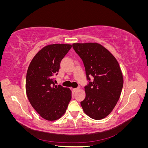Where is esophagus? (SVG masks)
Here are the masks:
<instances>
[{
    "mask_svg": "<svg viewBox=\"0 0 148 148\" xmlns=\"http://www.w3.org/2000/svg\"><path fill=\"white\" fill-rule=\"evenodd\" d=\"M79 89V87H78V88H73V91L74 92H75V91H78Z\"/></svg>",
    "mask_w": 148,
    "mask_h": 148,
    "instance_id": "34e87169",
    "label": "esophagus"
}]
</instances>
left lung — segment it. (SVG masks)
Here are the masks:
<instances>
[{
	"instance_id": "1",
	"label": "left lung",
	"mask_w": 148,
	"mask_h": 148,
	"mask_svg": "<svg viewBox=\"0 0 148 148\" xmlns=\"http://www.w3.org/2000/svg\"><path fill=\"white\" fill-rule=\"evenodd\" d=\"M72 46L83 62L87 79L94 77L84 87L86 97L81 106L89 117L101 120L112 111L122 92L123 78L119 64L99 43H73Z\"/></svg>"
}]
</instances>
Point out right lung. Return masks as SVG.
<instances>
[{
    "mask_svg": "<svg viewBox=\"0 0 148 148\" xmlns=\"http://www.w3.org/2000/svg\"><path fill=\"white\" fill-rule=\"evenodd\" d=\"M71 47V44H66L46 46L34 56L28 66L26 95L34 110L48 121L60 119L71 100L70 89L56 85L53 78L59 72L62 59Z\"/></svg>",
    "mask_w": 148,
    "mask_h": 148,
    "instance_id": "right-lung-1",
    "label": "right lung"
}]
</instances>
